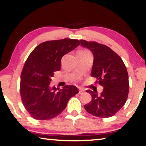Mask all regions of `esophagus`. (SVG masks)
<instances>
[{"label": "esophagus", "instance_id": "esophagus-1", "mask_svg": "<svg viewBox=\"0 0 146 146\" xmlns=\"http://www.w3.org/2000/svg\"><path fill=\"white\" fill-rule=\"evenodd\" d=\"M82 92H84V90H83V89L79 88V94H82Z\"/></svg>", "mask_w": 146, "mask_h": 146}]
</instances>
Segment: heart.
<instances>
[{
	"mask_svg": "<svg viewBox=\"0 0 146 146\" xmlns=\"http://www.w3.org/2000/svg\"><path fill=\"white\" fill-rule=\"evenodd\" d=\"M83 52H86V51H83Z\"/></svg>",
	"mask_w": 146,
	"mask_h": 146,
	"instance_id": "obj_1",
	"label": "heart"
}]
</instances>
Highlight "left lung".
Masks as SVG:
<instances>
[{
  "instance_id": "obj_1",
  "label": "left lung",
  "mask_w": 146,
  "mask_h": 146,
  "mask_svg": "<svg viewBox=\"0 0 146 146\" xmlns=\"http://www.w3.org/2000/svg\"><path fill=\"white\" fill-rule=\"evenodd\" d=\"M80 44L94 55L92 77L96 83L104 87L100 95L97 91L87 90L92 100L84 105L89 113L100 118L113 116L125 105L129 91V75L126 66L118 54L106 45L80 40Z\"/></svg>"
}]
</instances>
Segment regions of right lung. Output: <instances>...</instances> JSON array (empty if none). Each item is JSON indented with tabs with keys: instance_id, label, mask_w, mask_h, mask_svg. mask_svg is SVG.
Returning <instances> with one entry per match:
<instances>
[{
	"instance_id": "right-lung-1",
	"label": "right lung",
	"mask_w": 146,
	"mask_h": 146,
	"mask_svg": "<svg viewBox=\"0 0 146 146\" xmlns=\"http://www.w3.org/2000/svg\"><path fill=\"white\" fill-rule=\"evenodd\" d=\"M80 44L77 39L48 40L38 44L23 66L21 74V101L29 115L36 120H48L66 109L71 97L79 92L77 87L62 89L50 87L54 72L61 69V60Z\"/></svg>"
}]
</instances>
